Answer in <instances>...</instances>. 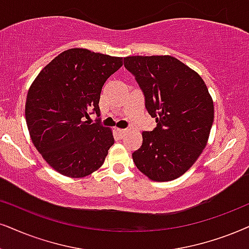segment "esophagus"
Masks as SVG:
<instances>
[{"instance_id": "esophagus-1", "label": "esophagus", "mask_w": 249, "mask_h": 249, "mask_svg": "<svg viewBox=\"0 0 249 249\" xmlns=\"http://www.w3.org/2000/svg\"><path fill=\"white\" fill-rule=\"evenodd\" d=\"M126 132H127L126 130H121V128H117V130H116V133H117L121 138L124 137V135L126 134Z\"/></svg>"}]
</instances>
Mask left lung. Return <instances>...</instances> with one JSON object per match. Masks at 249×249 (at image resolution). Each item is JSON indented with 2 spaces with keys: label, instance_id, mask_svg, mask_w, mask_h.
Segmentation results:
<instances>
[{
  "label": "left lung",
  "instance_id": "left-lung-1",
  "mask_svg": "<svg viewBox=\"0 0 249 249\" xmlns=\"http://www.w3.org/2000/svg\"><path fill=\"white\" fill-rule=\"evenodd\" d=\"M144 106L157 123L142 132L132 154L137 168L154 181L180 177L203 152L213 122V102L202 78L172 56H127Z\"/></svg>",
  "mask_w": 249,
  "mask_h": 249
}]
</instances>
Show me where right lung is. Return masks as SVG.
<instances>
[{
  "mask_svg": "<svg viewBox=\"0 0 249 249\" xmlns=\"http://www.w3.org/2000/svg\"><path fill=\"white\" fill-rule=\"evenodd\" d=\"M123 65L84 48L63 52L41 70L28 89L25 117L31 139L46 162L63 176L81 178L101 168L115 142L112 132L85 119L100 116V94Z\"/></svg>",
  "mask_w": 249,
  "mask_h": 249,
  "instance_id": "1",
  "label": "right lung"
}]
</instances>
